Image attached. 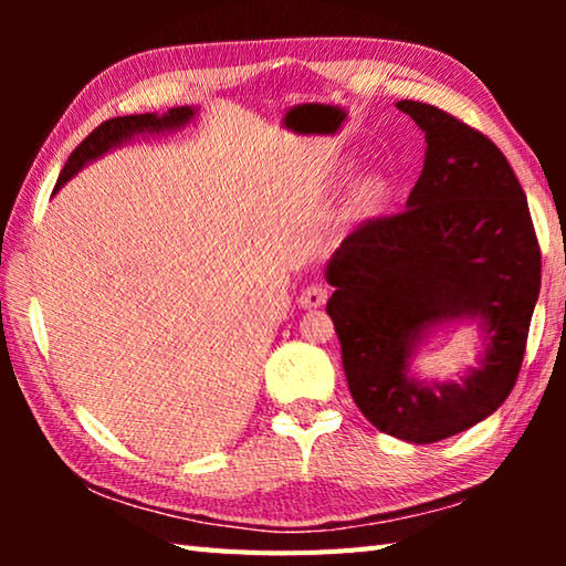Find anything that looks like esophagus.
I'll return each mask as SVG.
<instances>
[{"mask_svg":"<svg viewBox=\"0 0 566 566\" xmlns=\"http://www.w3.org/2000/svg\"><path fill=\"white\" fill-rule=\"evenodd\" d=\"M329 300V292L327 286L322 284H310L306 290H302L300 294V306L302 310H317V306H324Z\"/></svg>","mask_w":566,"mask_h":566,"instance_id":"34e87169","label":"esophagus"}]
</instances>
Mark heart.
<instances>
[{"label": "heart", "mask_w": 566, "mask_h": 566, "mask_svg": "<svg viewBox=\"0 0 566 566\" xmlns=\"http://www.w3.org/2000/svg\"><path fill=\"white\" fill-rule=\"evenodd\" d=\"M377 197H379V185H377V181H369V185H364L361 202H375Z\"/></svg>", "instance_id": "obj_1"}]
</instances>
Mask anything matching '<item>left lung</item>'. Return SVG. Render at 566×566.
<instances>
[{
	"instance_id": "1",
	"label": "left lung",
	"mask_w": 566,
	"mask_h": 566,
	"mask_svg": "<svg viewBox=\"0 0 566 566\" xmlns=\"http://www.w3.org/2000/svg\"><path fill=\"white\" fill-rule=\"evenodd\" d=\"M424 132V167L407 209L364 222L327 264V314L361 415L411 444L454 437L494 415L514 389L542 284L524 189L492 139L452 114L397 102ZM474 321L485 339L459 380H419L426 334Z\"/></svg>"
}]
</instances>
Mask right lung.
<instances>
[{"mask_svg": "<svg viewBox=\"0 0 566 566\" xmlns=\"http://www.w3.org/2000/svg\"><path fill=\"white\" fill-rule=\"evenodd\" d=\"M195 114H197V109H191V107H175L167 114H149L147 112V114H129V117L107 119L72 151L70 161H66L60 179H56L54 191L64 187L66 181H70L84 165H90V161L99 159L102 155H107V151L122 147L124 142H132L134 137H145V134H159V132L187 127V124L195 119Z\"/></svg>", "mask_w": 566, "mask_h": 566, "instance_id": "obj_1", "label": "right lung"}]
</instances>
